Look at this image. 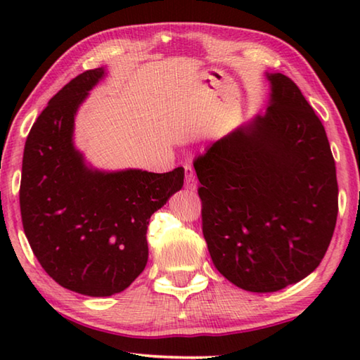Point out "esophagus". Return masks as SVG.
Segmentation results:
<instances>
[{"label": "esophagus", "instance_id": "esophagus-1", "mask_svg": "<svg viewBox=\"0 0 360 360\" xmlns=\"http://www.w3.org/2000/svg\"><path fill=\"white\" fill-rule=\"evenodd\" d=\"M186 188H188V191L197 188V179H195L193 169L191 167H186Z\"/></svg>", "mask_w": 360, "mask_h": 360}]
</instances>
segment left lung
I'll return each mask as SVG.
<instances>
[{"label":"left lung","instance_id":"left-lung-1","mask_svg":"<svg viewBox=\"0 0 360 360\" xmlns=\"http://www.w3.org/2000/svg\"><path fill=\"white\" fill-rule=\"evenodd\" d=\"M266 77V112L193 162L212 264L249 292L281 290L314 271L338 214L324 125L292 79L281 72Z\"/></svg>","mask_w":360,"mask_h":360}]
</instances>
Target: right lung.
I'll return each mask as SVG.
<instances>
[{"mask_svg":"<svg viewBox=\"0 0 360 360\" xmlns=\"http://www.w3.org/2000/svg\"><path fill=\"white\" fill-rule=\"evenodd\" d=\"M105 68L82 72L49 101L28 133L20 212L27 240L53 281L77 294L125 290L148 264L149 219L184 184V168L100 172L75 148V115Z\"/></svg>","mask_w":360,"mask_h":360,"instance_id":"right-lung-1","label":"right lung"}]
</instances>
